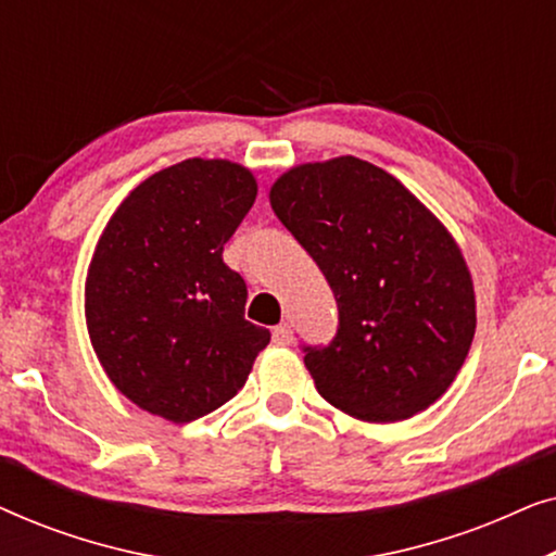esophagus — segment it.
<instances>
[{
  "label": "esophagus",
  "mask_w": 556,
  "mask_h": 556,
  "mask_svg": "<svg viewBox=\"0 0 556 556\" xmlns=\"http://www.w3.org/2000/svg\"><path fill=\"white\" fill-rule=\"evenodd\" d=\"M273 341H276L278 346H288L293 344V329L288 324H280L273 329Z\"/></svg>",
  "instance_id": "1"
}]
</instances>
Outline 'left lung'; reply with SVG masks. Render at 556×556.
I'll return each instance as SVG.
<instances>
[{
    "label": "left lung",
    "instance_id": "8db88e82",
    "mask_svg": "<svg viewBox=\"0 0 556 556\" xmlns=\"http://www.w3.org/2000/svg\"><path fill=\"white\" fill-rule=\"evenodd\" d=\"M270 207L329 280L339 331L306 346L321 397L364 422H397L453 384L476 333L473 278L447 227L356 156L299 164Z\"/></svg>",
    "mask_w": 556,
    "mask_h": 556
}]
</instances>
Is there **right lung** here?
<instances>
[{"instance_id":"right-lung-1","label":"right lung","mask_w":556,"mask_h":556,"mask_svg":"<svg viewBox=\"0 0 556 556\" xmlns=\"http://www.w3.org/2000/svg\"><path fill=\"white\" fill-rule=\"evenodd\" d=\"M257 181L227 159H185L143 179L103 227L86 324L113 387L169 422L242 390L270 331L245 321L248 288L223 261Z\"/></svg>"}]
</instances>
